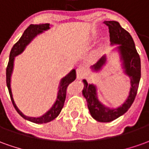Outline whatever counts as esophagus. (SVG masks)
<instances>
[{"label":"esophagus","instance_id":"34e87169","mask_svg":"<svg viewBox=\"0 0 149 149\" xmlns=\"http://www.w3.org/2000/svg\"><path fill=\"white\" fill-rule=\"evenodd\" d=\"M87 73V69L84 66H80L77 69V79H81L84 77L86 74Z\"/></svg>","mask_w":149,"mask_h":149}]
</instances>
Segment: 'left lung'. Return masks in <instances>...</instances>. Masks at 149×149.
Masks as SVG:
<instances>
[{"mask_svg": "<svg viewBox=\"0 0 149 149\" xmlns=\"http://www.w3.org/2000/svg\"><path fill=\"white\" fill-rule=\"evenodd\" d=\"M104 24L109 27L111 45H119L117 49L120 53L122 68L124 72L130 79L131 87L129 96L121 106L117 109H110L99 100L96 86L93 84H89L86 80H83L84 88L82 95L87 101L88 109L91 117L100 122H110L126 113L133 104L137 95L141 77V63L134 40L130 33L121 28L117 21H104ZM106 61L107 58L104 55L91 67L92 70L95 72L101 70L105 65Z\"/></svg>", "mask_w": 149, "mask_h": 149, "instance_id": "left-lung-1", "label": "left lung"}]
</instances>
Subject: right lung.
I'll list each match as a JSON object with an SVG mask.
<instances>
[{"mask_svg": "<svg viewBox=\"0 0 149 149\" xmlns=\"http://www.w3.org/2000/svg\"><path fill=\"white\" fill-rule=\"evenodd\" d=\"M48 29H49V24H31L29 27H28V28L24 31V34L20 37V39L12 47L10 54L9 63H8V65H7L6 68V85L8 90H9L10 95L12 104L14 105L15 109H16V111L18 112L19 115L22 117H24V119L32 121V122H34V123H36V124L47 123V122H49V121L54 120V118H56L58 116V114L60 113L63 107L64 102H65L68 86H69V84H71L76 79V70L75 69L71 71L66 77L62 78V80L60 81V83H59V86H58V96L55 103L51 107V109H49L47 113H45L44 115H42L41 117H27L16 106L15 100L13 99V95H12L10 87L11 74H12V72H13V68H14L15 57L19 55V54H21L24 51L25 47L31 42V40L36 35H38V34H40V33L43 32L44 31H46Z\"/></svg>", "mask_w": 149, "mask_h": 149, "instance_id": "obj_1", "label": "right lung"}]
</instances>
